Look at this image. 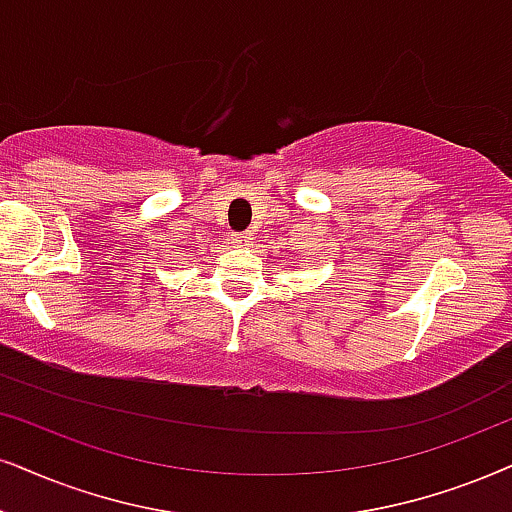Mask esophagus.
<instances>
[{"mask_svg":"<svg viewBox=\"0 0 512 512\" xmlns=\"http://www.w3.org/2000/svg\"><path fill=\"white\" fill-rule=\"evenodd\" d=\"M231 243H234V245H250L252 234H248V231H241V234H231Z\"/></svg>","mask_w":512,"mask_h":512,"instance_id":"obj_1","label":"esophagus"}]
</instances>
